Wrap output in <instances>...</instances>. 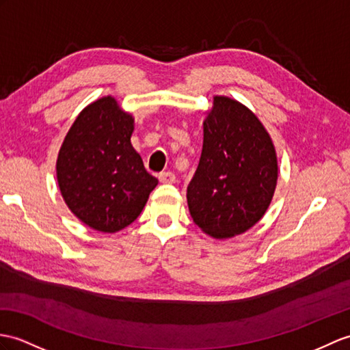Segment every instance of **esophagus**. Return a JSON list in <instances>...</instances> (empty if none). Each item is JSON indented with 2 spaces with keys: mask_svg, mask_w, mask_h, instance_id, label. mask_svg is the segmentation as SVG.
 <instances>
[{
  "mask_svg": "<svg viewBox=\"0 0 350 350\" xmlns=\"http://www.w3.org/2000/svg\"><path fill=\"white\" fill-rule=\"evenodd\" d=\"M158 178H159L161 183H165V185H172V183L176 182V176H174V173H172V172L161 173Z\"/></svg>",
  "mask_w": 350,
  "mask_h": 350,
  "instance_id": "34e87169",
  "label": "esophagus"
}]
</instances>
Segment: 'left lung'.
I'll use <instances>...</instances> for the list:
<instances>
[{
  "mask_svg": "<svg viewBox=\"0 0 350 350\" xmlns=\"http://www.w3.org/2000/svg\"><path fill=\"white\" fill-rule=\"evenodd\" d=\"M275 183L278 158L261 122L239 101L215 96L186 189L193 222L215 239L243 234L267 212Z\"/></svg>",
  "mask_w": 350,
  "mask_h": 350,
  "instance_id": "left-lung-1",
  "label": "left lung"
}]
</instances>
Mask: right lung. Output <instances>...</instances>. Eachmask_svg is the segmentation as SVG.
I'll list each match as a JSON object with an SVG mask.
<instances>
[{
    "label": "right lung",
    "mask_w": 350,
    "mask_h": 350,
    "mask_svg": "<svg viewBox=\"0 0 350 350\" xmlns=\"http://www.w3.org/2000/svg\"><path fill=\"white\" fill-rule=\"evenodd\" d=\"M134 119L113 96L89 104L65 137L56 161L64 201L101 232L133 224L158 185L133 149Z\"/></svg>",
    "instance_id": "add662e5"
}]
</instances>
